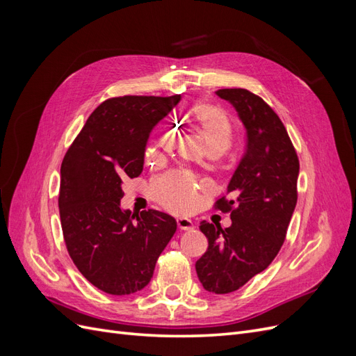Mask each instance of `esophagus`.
I'll list each match as a JSON object with an SVG mask.
<instances>
[{"mask_svg":"<svg viewBox=\"0 0 356 356\" xmlns=\"http://www.w3.org/2000/svg\"><path fill=\"white\" fill-rule=\"evenodd\" d=\"M177 227H178L181 232H188V230L195 229V224L191 222V220L178 218V220H177Z\"/></svg>","mask_w":356,"mask_h":356,"instance_id":"obj_1","label":"esophagus"}]
</instances>
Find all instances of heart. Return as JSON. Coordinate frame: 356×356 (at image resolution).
<instances>
[{
    "label": "heart",
    "mask_w": 356,
    "mask_h": 356,
    "mask_svg": "<svg viewBox=\"0 0 356 356\" xmlns=\"http://www.w3.org/2000/svg\"><path fill=\"white\" fill-rule=\"evenodd\" d=\"M191 120L199 129L209 153L222 154L227 152L233 138V127L227 113L220 106L197 104L191 110ZM172 145L174 136L168 134L161 139V147L168 149ZM199 188L200 186L195 178L179 170H170L154 177L148 187L149 196L154 202L175 213H186L195 208Z\"/></svg>",
    "instance_id": "1"
}]
</instances>
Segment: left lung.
<instances>
[{
    "label": "left lung",
    "mask_w": 356,
    "mask_h": 356,
    "mask_svg": "<svg viewBox=\"0 0 356 356\" xmlns=\"http://www.w3.org/2000/svg\"><path fill=\"white\" fill-rule=\"evenodd\" d=\"M246 127V152L230 179L227 195L213 208L230 212L232 225L200 222L208 250L196 261L203 288L227 294L270 266L281 251L297 203L300 161L279 115L246 89H220Z\"/></svg>",
    "instance_id": "8db88e82"
}]
</instances>
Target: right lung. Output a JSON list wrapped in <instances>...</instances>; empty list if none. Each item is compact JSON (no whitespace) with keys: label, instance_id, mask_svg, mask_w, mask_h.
I'll return each instance as SVG.
<instances>
[{"label":"right lung","instance_id":"1","mask_svg":"<svg viewBox=\"0 0 356 356\" xmlns=\"http://www.w3.org/2000/svg\"><path fill=\"white\" fill-rule=\"evenodd\" d=\"M174 96L124 95L104 101L70 145L60 166V225L72 263L111 296L143 289L174 236L177 221L154 209L122 211V182L143 172L153 126L179 102Z\"/></svg>","mask_w":356,"mask_h":356}]
</instances>
